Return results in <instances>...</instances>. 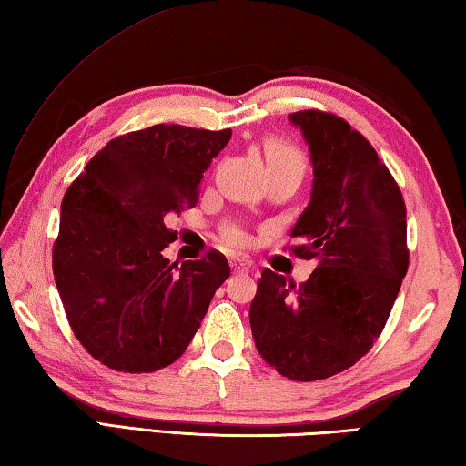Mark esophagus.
<instances>
[{
  "label": "esophagus",
  "instance_id": "esophagus-1",
  "mask_svg": "<svg viewBox=\"0 0 466 466\" xmlns=\"http://www.w3.org/2000/svg\"><path fill=\"white\" fill-rule=\"evenodd\" d=\"M230 269H232V273H236V275H247V273H248V267H247V263L242 261V258H232V261H230Z\"/></svg>",
  "mask_w": 466,
  "mask_h": 466
}]
</instances>
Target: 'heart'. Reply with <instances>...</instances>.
<instances>
[{
	"mask_svg": "<svg viewBox=\"0 0 466 466\" xmlns=\"http://www.w3.org/2000/svg\"><path fill=\"white\" fill-rule=\"evenodd\" d=\"M265 160H267V168L273 170V168H291V170H298L304 175V157L302 154L298 152L288 144H283V141H267L265 144ZM226 240L234 244V247H238L242 242V234L238 230H228L226 232Z\"/></svg>",
	"mask_w": 466,
	"mask_h": 466,
	"instance_id": "obj_1",
	"label": "heart"
}]
</instances>
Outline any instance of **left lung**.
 Segmentation results:
<instances>
[{
    "instance_id": "8db88e82",
    "label": "left lung",
    "mask_w": 466,
    "mask_h": 466,
    "mask_svg": "<svg viewBox=\"0 0 466 466\" xmlns=\"http://www.w3.org/2000/svg\"><path fill=\"white\" fill-rule=\"evenodd\" d=\"M309 146L312 191L291 238L317 269L296 286L265 269L250 302L261 358L291 380H322L370 351L409 267L405 201L376 149L320 110L288 115Z\"/></svg>"
}]
</instances>
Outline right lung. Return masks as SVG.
<instances>
[{"mask_svg": "<svg viewBox=\"0 0 466 466\" xmlns=\"http://www.w3.org/2000/svg\"><path fill=\"white\" fill-rule=\"evenodd\" d=\"M232 137L154 125L110 139L61 203L53 275L86 351L119 372H156L191 343L230 275L219 252L201 261L162 257L168 216L197 203L203 172Z\"/></svg>", "mask_w": 466, "mask_h": 466, "instance_id": "1", "label": "right lung"}]
</instances>
